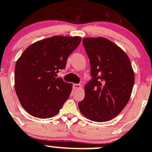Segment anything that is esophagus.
<instances>
[{
	"label": "esophagus",
	"instance_id": "34e87169",
	"mask_svg": "<svg viewBox=\"0 0 152 152\" xmlns=\"http://www.w3.org/2000/svg\"><path fill=\"white\" fill-rule=\"evenodd\" d=\"M73 88H74V90H78L81 88V85L79 84V83H76V84H74Z\"/></svg>",
	"mask_w": 152,
	"mask_h": 152
}]
</instances>
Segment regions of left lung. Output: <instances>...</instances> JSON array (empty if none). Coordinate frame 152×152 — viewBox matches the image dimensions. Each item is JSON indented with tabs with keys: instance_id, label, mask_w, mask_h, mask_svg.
<instances>
[{
	"instance_id": "8db88e82",
	"label": "left lung",
	"mask_w": 152,
	"mask_h": 152,
	"mask_svg": "<svg viewBox=\"0 0 152 152\" xmlns=\"http://www.w3.org/2000/svg\"><path fill=\"white\" fill-rule=\"evenodd\" d=\"M82 42L89 58L91 79L85 86V97L78 108L88 119L109 121L130 99L134 83L132 64L124 51L105 38H85Z\"/></svg>"
}]
</instances>
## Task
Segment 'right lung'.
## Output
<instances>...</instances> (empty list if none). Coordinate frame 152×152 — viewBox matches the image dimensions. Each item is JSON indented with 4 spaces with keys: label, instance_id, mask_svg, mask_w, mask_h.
I'll return each instance as SVG.
<instances>
[{
    "label": "right lung",
    "instance_id": "add662e5",
    "mask_svg": "<svg viewBox=\"0 0 152 152\" xmlns=\"http://www.w3.org/2000/svg\"><path fill=\"white\" fill-rule=\"evenodd\" d=\"M78 36H55L28 47L15 67V90L23 109L35 117L56 115L70 96L72 84L56 78L80 44Z\"/></svg>",
    "mask_w": 152,
    "mask_h": 152
}]
</instances>
